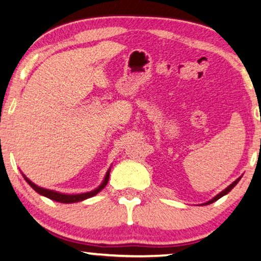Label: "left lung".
I'll return each instance as SVG.
<instances>
[{"label": "left lung", "instance_id": "8db88e82", "mask_svg": "<svg viewBox=\"0 0 261 261\" xmlns=\"http://www.w3.org/2000/svg\"><path fill=\"white\" fill-rule=\"evenodd\" d=\"M240 178H242V177H239V178H238V179H236L234 181H233V182H232V184H231V185H228L226 189H225V190H223V191H221L220 193H218L216 197H213L211 200L206 201V203H204V204H201V205H208V204H212V203H215V201H217L218 199H220V198H221V197H224V196H225V194H227L228 192H230V191H231V190H232L233 188H234V186H236L237 184H238V181L240 180Z\"/></svg>", "mask_w": 261, "mask_h": 261}]
</instances>
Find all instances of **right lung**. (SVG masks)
Here are the masks:
<instances>
[{
  "mask_svg": "<svg viewBox=\"0 0 261 261\" xmlns=\"http://www.w3.org/2000/svg\"><path fill=\"white\" fill-rule=\"evenodd\" d=\"M110 171H111V168H109V170L107 171V173H106V177H104L103 181L100 182V185L98 186V188H96L95 190H92V191H89V192H85V193H79V194L62 193V192L55 191V190H49V189L41 188V186H38V185L35 184V182L31 181L29 178H27L24 173H23V172H21V173H22L23 178H24V179H25V181L28 182V184L35 190V191H36L37 193H40L41 196H44L46 198H49V199L58 201V203L72 204V203H79V201L85 200V199H88V198H91L93 196H96V194L98 193V192L102 191V190L106 188L107 184H108L109 177H110Z\"/></svg>",
  "mask_w": 261,
  "mask_h": 261,
  "instance_id": "1",
  "label": "right lung"
}]
</instances>
